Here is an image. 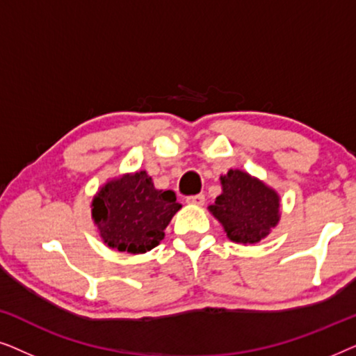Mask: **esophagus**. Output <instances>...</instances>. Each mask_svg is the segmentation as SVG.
<instances>
[{
    "mask_svg": "<svg viewBox=\"0 0 356 356\" xmlns=\"http://www.w3.org/2000/svg\"><path fill=\"white\" fill-rule=\"evenodd\" d=\"M204 201H206V197H204L202 194H196V196H189L186 199V202L191 204V206H202Z\"/></svg>",
    "mask_w": 356,
    "mask_h": 356,
    "instance_id": "34e87169",
    "label": "esophagus"
}]
</instances>
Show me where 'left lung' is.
Wrapping results in <instances>:
<instances>
[{"mask_svg": "<svg viewBox=\"0 0 356 356\" xmlns=\"http://www.w3.org/2000/svg\"><path fill=\"white\" fill-rule=\"evenodd\" d=\"M222 194L209 206L220 222L228 240L254 245L269 235L280 222V196L262 179L232 168L220 177Z\"/></svg>", "mask_w": 356, "mask_h": 356, "instance_id": "left-lung-1", "label": "left lung"}]
</instances>
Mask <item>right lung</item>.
<instances>
[{"mask_svg":"<svg viewBox=\"0 0 356 356\" xmlns=\"http://www.w3.org/2000/svg\"><path fill=\"white\" fill-rule=\"evenodd\" d=\"M92 220L111 250L144 254L165 236L181 209L173 191L154 186L145 170L120 175L102 184L92 199Z\"/></svg>","mask_w":356,"mask_h":356,"instance_id":"1","label":"right lung"}]
</instances>
